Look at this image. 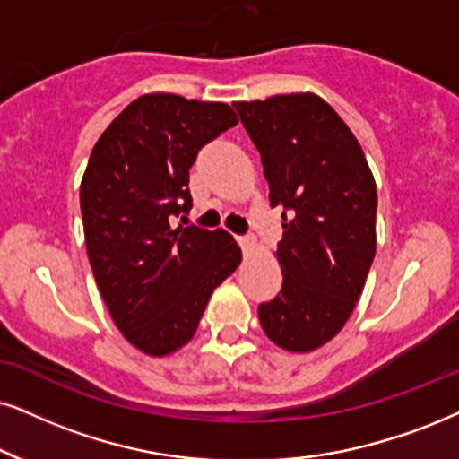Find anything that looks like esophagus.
I'll list each match as a JSON object with an SVG mask.
<instances>
[{"instance_id": "1", "label": "esophagus", "mask_w": 459, "mask_h": 459, "mask_svg": "<svg viewBox=\"0 0 459 459\" xmlns=\"http://www.w3.org/2000/svg\"><path fill=\"white\" fill-rule=\"evenodd\" d=\"M235 239H237V243H239V246H241L243 252H252V249L256 247V239H254L252 235H237Z\"/></svg>"}]
</instances>
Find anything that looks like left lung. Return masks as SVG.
I'll list each match as a JSON object with an SVG mask.
<instances>
[{"instance_id": "1", "label": "left lung", "mask_w": 459, "mask_h": 459, "mask_svg": "<svg viewBox=\"0 0 459 459\" xmlns=\"http://www.w3.org/2000/svg\"><path fill=\"white\" fill-rule=\"evenodd\" d=\"M233 106L283 220V283L258 307L260 326L283 350L313 351L343 328L373 264V173L350 126L313 92Z\"/></svg>"}]
</instances>
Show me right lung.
<instances>
[{
    "mask_svg": "<svg viewBox=\"0 0 459 459\" xmlns=\"http://www.w3.org/2000/svg\"><path fill=\"white\" fill-rule=\"evenodd\" d=\"M237 123L226 103L154 92L116 116L91 152L80 186L91 269L114 324L148 356L186 345L212 292L241 263L226 230L173 229L193 207L188 171L199 150Z\"/></svg>",
    "mask_w": 459,
    "mask_h": 459,
    "instance_id": "right-lung-1",
    "label": "right lung"
}]
</instances>
